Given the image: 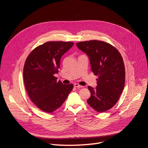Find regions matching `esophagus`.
I'll use <instances>...</instances> for the list:
<instances>
[{
	"instance_id": "1",
	"label": "esophagus",
	"mask_w": 148,
	"mask_h": 148,
	"mask_svg": "<svg viewBox=\"0 0 148 148\" xmlns=\"http://www.w3.org/2000/svg\"><path fill=\"white\" fill-rule=\"evenodd\" d=\"M74 86L75 88H83V86H80V84H77V83H74Z\"/></svg>"
}]
</instances>
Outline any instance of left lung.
I'll return each mask as SVG.
<instances>
[{"label": "left lung", "mask_w": 148, "mask_h": 148, "mask_svg": "<svg viewBox=\"0 0 148 148\" xmlns=\"http://www.w3.org/2000/svg\"><path fill=\"white\" fill-rule=\"evenodd\" d=\"M76 45L89 56L92 71L98 75L96 89L88 86L90 97L87 103L97 112H104L118 102L125 86L123 58L114 46L104 41L90 40Z\"/></svg>", "instance_id": "8db88e82"}]
</instances>
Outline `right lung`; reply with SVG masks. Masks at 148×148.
Here are the masks:
<instances>
[{
	"instance_id": "obj_1",
	"label": "right lung",
	"mask_w": 148,
	"mask_h": 148,
	"mask_svg": "<svg viewBox=\"0 0 148 148\" xmlns=\"http://www.w3.org/2000/svg\"><path fill=\"white\" fill-rule=\"evenodd\" d=\"M73 42L49 41L29 54L23 68V79L31 101L40 110L52 113L63 104L73 90V84H62L54 74L59 72L60 58Z\"/></svg>"
}]
</instances>
